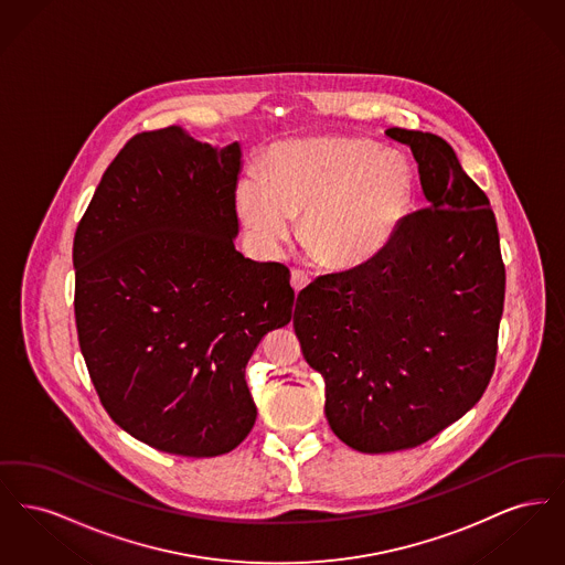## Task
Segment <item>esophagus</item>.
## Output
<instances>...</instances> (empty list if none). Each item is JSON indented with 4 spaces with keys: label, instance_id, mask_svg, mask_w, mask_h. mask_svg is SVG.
Listing matches in <instances>:
<instances>
[{
    "label": "esophagus",
    "instance_id": "obj_1",
    "mask_svg": "<svg viewBox=\"0 0 565 565\" xmlns=\"http://www.w3.org/2000/svg\"><path fill=\"white\" fill-rule=\"evenodd\" d=\"M290 281H292V288H295L296 292H300L302 288H307L309 286V275L305 273V270L295 269L292 270V277H290Z\"/></svg>",
    "mask_w": 565,
    "mask_h": 565
}]
</instances>
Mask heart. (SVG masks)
<instances>
[{
    "instance_id": "1",
    "label": "heart",
    "mask_w": 565,
    "mask_h": 565,
    "mask_svg": "<svg viewBox=\"0 0 565 565\" xmlns=\"http://www.w3.org/2000/svg\"><path fill=\"white\" fill-rule=\"evenodd\" d=\"M258 178L235 189V210L254 242L277 252L302 214L300 243L332 269L379 256L417 194V173L403 152L362 137L284 141L260 162Z\"/></svg>"
}]
</instances>
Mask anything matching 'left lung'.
<instances>
[{
    "label": "left lung",
    "instance_id": "left-lung-1",
    "mask_svg": "<svg viewBox=\"0 0 565 565\" xmlns=\"http://www.w3.org/2000/svg\"><path fill=\"white\" fill-rule=\"evenodd\" d=\"M385 135L411 148L428 207L373 260L313 279L295 307L326 419L362 454L413 449L481 401L507 286L495 215L454 148L422 131Z\"/></svg>",
    "mask_w": 565,
    "mask_h": 565
}]
</instances>
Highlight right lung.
Masks as SVG:
<instances>
[{
	"label": "right lung",
	"instance_id": "right-lung-1",
	"mask_svg": "<svg viewBox=\"0 0 565 565\" xmlns=\"http://www.w3.org/2000/svg\"><path fill=\"white\" fill-rule=\"evenodd\" d=\"M242 146L182 127L135 135L74 237L76 328L109 417L184 457L233 451L256 422L245 366L295 316L290 270L235 249Z\"/></svg>",
	"mask_w": 565,
	"mask_h": 565
}]
</instances>
